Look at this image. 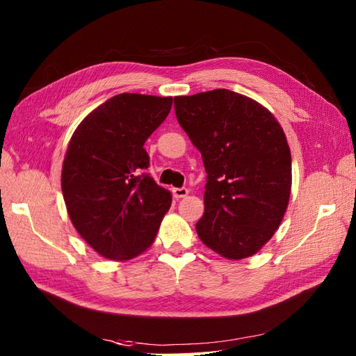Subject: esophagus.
Masks as SVG:
<instances>
[{"label": "esophagus", "mask_w": 356, "mask_h": 356, "mask_svg": "<svg viewBox=\"0 0 356 356\" xmlns=\"http://www.w3.org/2000/svg\"><path fill=\"white\" fill-rule=\"evenodd\" d=\"M188 193H190V191H188L186 188H174V190H172L174 197H176L177 200H179V199H184V197H186Z\"/></svg>", "instance_id": "1"}]
</instances>
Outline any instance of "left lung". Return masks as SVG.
<instances>
[{
	"instance_id": "1",
	"label": "left lung",
	"mask_w": 356,
	"mask_h": 356,
	"mask_svg": "<svg viewBox=\"0 0 356 356\" xmlns=\"http://www.w3.org/2000/svg\"><path fill=\"white\" fill-rule=\"evenodd\" d=\"M174 110L208 174L197 236L225 259H248L274 236L289 205L283 128L260 102L226 88L176 96Z\"/></svg>"
}]
</instances>
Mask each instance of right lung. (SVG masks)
I'll use <instances>...</instances> for the list:
<instances>
[{
    "mask_svg": "<svg viewBox=\"0 0 356 356\" xmlns=\"http://www.w3.org/2000/svg\"><path fill=\"white\" fill-rule=\"evenodd\" d=\"M171 105V96L120 93L72 134L61 172L65 208L79 236L105 259L145 252L171 207V193L145 174L143 148Z\"/></svg>",
    "mask_w": 356,
    "mask_h": 356,
    "instance_id": "obj_1",
    "label": "right lung"
}]
</instances>
